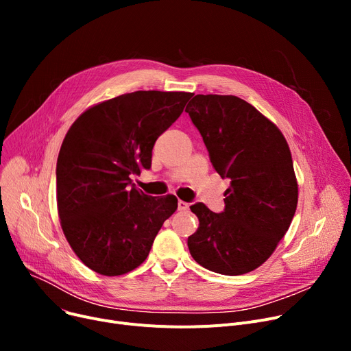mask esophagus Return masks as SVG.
<instances>
[{"instance_id":"1","label":"esophagus","mask_w":351,"mask_h":351,"mask_svg":"<svg viewBox=\"0 0 351 351\" xmlns=\"http://www.w3.org/2000/svg\"><path fill=\"white\" fill-rule=\"evenodd\" d=\"M178 209L179 210H188L189 209V204H188V202L178 200Z\"/></svg>"}]
</instances>
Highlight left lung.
Instances as JSON below:
<instances>
[{"label": "left lung", "instance_id": "8db88e82", "mask_svg": "<svg viewBox=\"0 0 351 351\" xmlns=\"http://www.w3.org/2000/svg\"><path fill=\"white\" fill-rule=\"evenodd\" d=\"M215 171L230 179L225 209L204 204L188 237L193 259L215 273L237 276L263 265L286 234L298 206V182L279 128L233 95H196L186 106Z\"/></svg>", "mask_w": 351, "mask_h": 351}]
</instances>
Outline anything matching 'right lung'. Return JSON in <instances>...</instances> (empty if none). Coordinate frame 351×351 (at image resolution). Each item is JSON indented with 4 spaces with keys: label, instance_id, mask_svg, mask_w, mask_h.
I'll use <instances>...</instances> for the list:
<instances>
[{
    "label": "right lung",
    "instance_id": "obj_1",
    "mask_svg": "<svg viewBox=\"0 0 351 351\" xmlns=\"http://www.w3.org/2000/svg\"><path fill=\"white\" fill-rule=\"evenodd\" d=\"M191 97L131 92L89 108L69 128L57 160L58 215L72 250L94 271L119 276L136 269L178 209L173 195H146L131 175L151 168L156 139Z\"/></svg>",
    "mask_w": 351,
    "mask_h": 351
}]
</instances>
